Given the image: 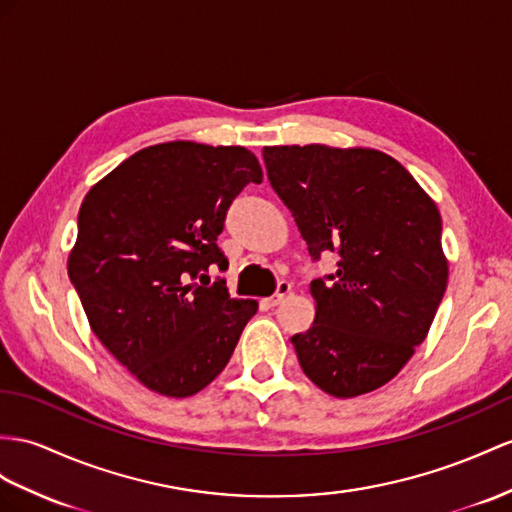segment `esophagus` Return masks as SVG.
Segmentation results:
<instances>
[{"label": "esophagus", "mask_w": 512, "mask_h": 512, "mask_svg": "<svg viewBox=\"0 0 512 512\" xmlns=\"http://www.w3.org/2000/svg\"><path fill=\"white\" fill-rule=\"evenodd\" d=\"M292 292V285L287 281H279L277 283V292H274L270 298H266V305L268 307H277L283 303V298Z\"/></svg>", "instance_id": "esophagus-1"}]
</instances>
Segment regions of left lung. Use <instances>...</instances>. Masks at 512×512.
<instances>
[{
	"instance_id": "left-lung-1",
	"label": "left lung",
	"mask_w": 512,
	"mask_h": 512,
	"mask_svg": "<svg viewBox=\"0 0 512 512\" xmlns=\"http://www.w3.org/2000/svg\"><path fill=\"white\" fill-rule=\"evenodd\" d=\"M272 190L313 261L316 320L292 337L300 368L335 398L389 383L426 339L448 285L441 216L400 162L374 149L266 147Z\"/></svg>"
}]
</instances>
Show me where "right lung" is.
Wrapping results in <instances>:
<instances>
[{"label": "right lung", "instance_id": "1", "mask_svg": "<svg viewBox=\"0 0 512 512\" xmlns=\"http://www.w3.org/2000/svg\"><path fill=\"white\" fill-rule=\"evenodd\" d=\"M261 179L244 147L177 140L127 157L86 194L69 279L99 342L151 391L199 393L255 316V300L229 298L205 272L227 270L216 244L227 209Z\"/></svg>", "mask_w": 512, "mask_h": 512}]
</instances>
